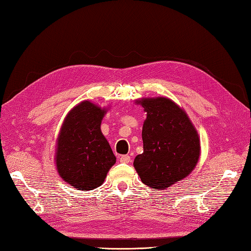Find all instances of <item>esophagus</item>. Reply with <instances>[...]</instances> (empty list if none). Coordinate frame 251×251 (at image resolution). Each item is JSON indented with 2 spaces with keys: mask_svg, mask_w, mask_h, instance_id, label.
<instances>
[{
  "mask_svg": "<svg viewBox=\"0 0 251 251\" xmlns=\"http://www.w3.org/2000/svg\"><path fill=\"white\" fill-rule=\"evenodd\" d=\"M131 161V158L129 155H122L120 157V162L121 163H124V164H128Z\"/></svg>",
  "mask_w": 251,
  "mask_h": 251,
  "instance_id": "1",
  "label": "esophagus"
}]
</instances>
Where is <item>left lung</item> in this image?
Wrapping results in <instances>:
<instances>
[{
    "label": "left lung",
    "instance_id": "8db88e82",
    "mask_svg": "<svg viewBox=\"0 0 251 251\" xmlns=\"http://www.w3.org/2000/svg\"><path fill=\"white\" fill-rule=\"evenodd\" d=\"M147 112L143 153L134 166L143 183L165 190L188 177L199 162L200 137L183 109L166 97L136 100Z\"/></svg>",
    "mask_w": 251,
    "mask_h": 251
}]
</instances>
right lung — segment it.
<instances>
[{
  "mask_svg": "<svg viewBox=\"0 0 251 251\" xmlns=\"http://www.w3.org/2000/svg\"><path fill=\"white\" fill-rule=\"evenodd\" d=\"M105 113L106 109L85 100L62 123L57 138L56 167L62 180L77 190L98 188L116 162L100 129Z\"/></svg>",
  "mask_w": 251,
  "mask_h": 251,
  "instance_id": "obj_1",
  "label": "right lung"
}]
</instances>
